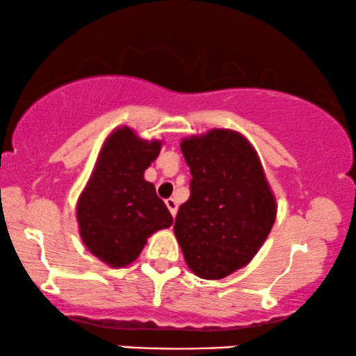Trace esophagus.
I'll list each match as a JSON object with an SVG mask.
<instances>
[{"label":"esophagus","instance_id":"34e87169","mask_svg":"<svg viewBox=\"0 0 356 356\" xmlns=\"http://www.w3.org/2000/svg\"><path fill=\"white\" fill-rule=\"evenodd\" d=\"M165 205H168L170 215H172V217H175V213H177V200L170 197V199L165 200Z\"/></svg>","mask_w":356,"mask_h":356}]
</instances>
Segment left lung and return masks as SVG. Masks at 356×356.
<instances>
[{"instance_id": "obj_1", "label": "left lung", "mask_w": 356, "mask_h": 356, "mask_svg": "<svg viewBox=\"0 0 356 356\" xmlns=\"http://www.w3.org/2000/svg\"><path fill=\"white\" fill-rule=\"evenodd\" d=\"M191 197L174 233L187 266L202 279H223L250 263L276 220V199L258 152L243 134L211 129L182 139Z\"/></svg>"}]
</instances>
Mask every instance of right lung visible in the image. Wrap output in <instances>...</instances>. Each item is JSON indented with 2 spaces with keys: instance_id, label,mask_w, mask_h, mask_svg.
I'll return each mask as SVG.
<instances>
[{
  "instance_id": "right-lung-1",
  "label": "right lung",
  "mask_w": 356,
  "mask_h": 356,
  "mask_svg": "<svg viewBox=\"0 0 356 356\" xmlns=\"http://www.w3.org/2000/svg\"><path fill=\"white\" fill-rule=\"evenodd\" d=\"M161 141H146L128 126L103 143L97 164L77 202L83 245L111 268H123L141 253L152 233L172 225L145 170L159 156Z\"/></svg>"
}]
</instances>
